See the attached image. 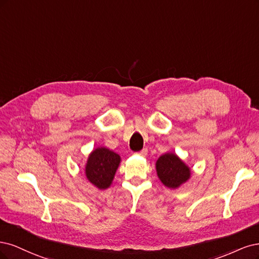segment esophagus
<instances>
[{
  "instance_id": "esophagus-1",
  "label": "esophagus",
  "mask_w": 259,
  "mask_h": 259,
  "mask_svg": "<svg viewBox=\"0 0 259 259\" xmlns=\"http://www.w3.org/2000/svg\"><path fill=\"white\" fill-rule=\"evenodd\" d=\"M138 154H139L140 156H142V157H145V156L147 155V149H146V148H143V149H142V151L139 152Z\"/></svg>"
}]
</instances>
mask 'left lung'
<instances>
[{
    "instance_id": "1",
    "label": "left lung",
    "mask_w": 259,
    "mask_h": 259,
    "mask_svg": "<svg viewBox=\"0 0 259 259\" xmlns=\"http://www.w3.org/2000/svg\"><path fill=\"white\" fill-rule=\"evenodd\" d=\"M157 177L170 189L180 188L190 179L191 170L175 153H165L156 161Z\"/></svg>"
}]
</instances>
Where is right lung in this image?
<instances>
[{
  "label": "right lung",
  "instance_id": "right-lung-1",
  "mask_svg": "<svg viewBox=\"0 0 259 259\" xmlns=\"http://www.w3.org/2000/svg\"><path fill=\"white\" fill-rule=\"evenodd\" d=\"M120 156L110 148L100 146L91 152L85 165L87 180L100 190L111 187L120 164Z\"/></svg>",
  "mask_w": 259,
  "mask_h": 259
}]
</instances>
